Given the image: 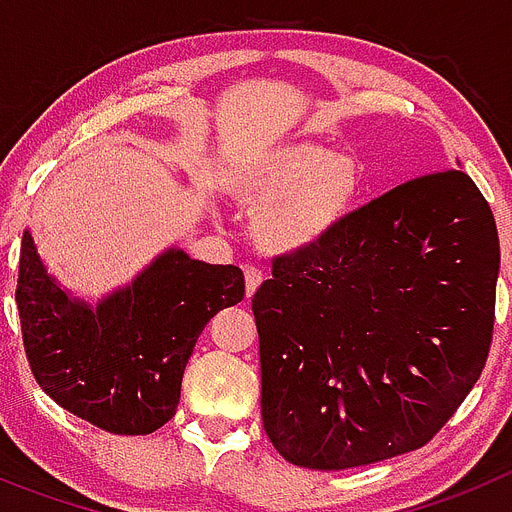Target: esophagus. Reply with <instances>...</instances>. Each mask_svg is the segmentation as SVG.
Here are the masks:
<instances>
[{
  "instance_id": "obj_1",
  "label": "esophagus",
  "mask_w": 512,
  "mask_h": 512,
  "mask_svg": "<svg viewBox=\"0 0 512 512\" xmlns=\"http://www.w3.org/2000/svg\"><path fill=\"white\" fill-rule=\"evenodd\" d=\"M243 277H246V295L251 297L256 289H259V284L264 282V274H261V269H256V266H243Z\"/></svg>"
}]
</instances>
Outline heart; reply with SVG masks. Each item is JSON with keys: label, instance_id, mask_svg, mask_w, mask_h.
<instances>
[{"label": "heart", "instance_id": "obj_1", "mask_svg": "<svg viewBox=\"0 0 512 512\" xmlns=\"http://www.w3.org/2000/svg\"><path fill=\"white\" fill-rule=\"evenodd\" d=\"M228 184L243 205L259 207L253 238L274 253L318 248L343 225L361 192L351 156L318 143H287L241 158Z\"/></svg>", "mask_w": 512, "mask_h": 512}]
</instances>
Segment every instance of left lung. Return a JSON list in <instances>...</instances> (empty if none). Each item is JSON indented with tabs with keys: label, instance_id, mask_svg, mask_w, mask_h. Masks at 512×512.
Here are the masks:
<instances>
[{
	"label": "left lung",
	"instance_id": "8db88e82",
	"mask_svg": "<svg viewBox=\"0 0 512 512\" xmlns=\"http://www.w3.org/2000/svg\"><path fill=\"white\" fill-rule=\"evenodd\" d=\"M497 271L495 217L459 169L397 184L318 248L274 256L251 300L274 449L325 472L425 446L485 369Z\"/></svg>",
	"mask_w": 512,
	"mask_h": 512
}]
</instances>
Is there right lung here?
<instances>
[{"label":"right lung","instance_id":"add662e5","mask_svg":"<svg viewBox=\"0 0 512 512\" xmlns=\"http://www.w3.org/2000/svg\"><path fill=\"white\" fill-rule=\"evenodd\" d=\"M243 295L238 266L169 251L92 310L53 284L30 233L22 235L15 300L30 372L63 410L120 436L153 433L174 418L202 328Z\"/></svg>","mask_w":512,"mask_h":512}]
</instances>
